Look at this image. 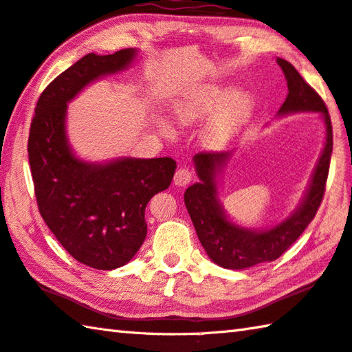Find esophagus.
Here are the masks:
<instances>
[{
    "label": "esophagus",
    "instance_id": "1",
    "mask_svg": "<svg viewBox=\"0 0 352 352\" xmlns=\"http://www.w3.org/2000/svg\"><path fill=\"white\" fill-rule=\"evenodd\" d=\"M190 180H192V172H190L189 169L180 168L175 172V175H174L175 186H180V188L186 186V184L190 183Z\"/></svg>",
    "mask_w": 352,
    "mask_h": 352
}]
</instances>
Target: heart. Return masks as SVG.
Wrapping results in <instances>:
<instances>
[{
    "instance_id": "b5f03b06",
    "label": "heart",
    "mask_w": 352,
    "mask_h": 352,
    "mask_svg": "<svg viewBox=\"0 0 352 352\" xmlns=\"http://www.w3.org/2000/svg\"><path fill=\"white\" fill-rule=\"evenodd\" d=\"M220 82H206L190 89L172 104V115L178 126L194 127L211 117L198 133L200 144L208 151L228 148L252 118L255 98L248 91H232ZM160 133L174 138L175 129L168 120L157 117Z\"/></svg>"
}]
</instances>
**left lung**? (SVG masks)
Here are the masks:
<instances>
[{
    "label": "left lung",
    "mask_w": 352,
    "mask_h": 352,
    "mask_svg": "<svg viewBox=\"0 0 352 352\" xmlns=\"http://www.w3.org/2000/svg\"><path fill=\"white\" fill-rule=\"evenodd\" d=\"M287 81V97L277 117L300 112H316L324 123V144L312 170L302 200L282 221L267 228H248L226 214L220 200V178L235 151L197 154L194 168L200 182L184 192V204L208 257L225 270H248L277 260L316 217L324 194L332 154V126L327 106L296 67L277 58Z\"/></svg>",
    "instance_id": "8db88e82"
}]
</instances>
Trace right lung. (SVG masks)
Returning <instances> with one entry per match:
<instances>
[{"mask_svg":"<svg viewBox=\"0 0 352 352\" xmlns=\"http://www.w3.org/2000/svg\"><path fill=\"white\" fill-rule=\"evenodd\" d=\"M138 52L82 56L44 89L30 124L29 163L43 220L75 260L101 271L135 257L148 234L146 204L169 188L177 163L169 157L87 162L69 142L67 104L92 82L129 69Z\"/></svg>","mask_w":352,"mask_h":352,"instance_id":"add662e5","label":"right lung"}]
</instances>
